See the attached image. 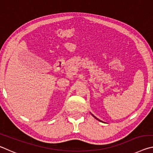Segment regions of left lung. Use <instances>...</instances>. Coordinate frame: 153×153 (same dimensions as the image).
Instances as JSON below:
<instances>
[{
	"instance_id": "left-lung-1",
	"label": "left lung",
	"mask_w": 153,
	"mask_h": 153,
	"mask_svg": "<svg viewBox=\"0 0 153 153\" xmlns=\"http://www.w3.org/2000/svg\"><path fill=\"white\" fill-rule=\"evenodd\" d=\"M91 115H92V116H93V117H94V118H95V119H97V120H98V121H100V120H98V119H97V117H95V116H94V115H92V113H91Z\"/></svg>"
}]
</instances>
